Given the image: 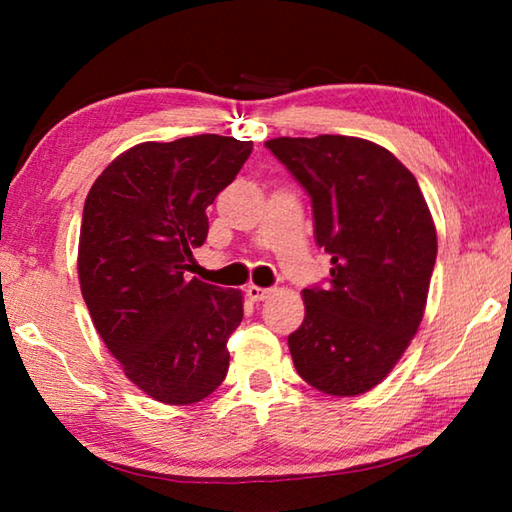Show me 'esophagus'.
<instances>
[{
  "label": "esophagus",
  "mask_w": 512,
  "mask_h": 512,
  "mask_svg": "<svg viewBox=\"0 0 512 512\" xmlns=\"http://www.w3.org/2000/svg\"><path fill=\"white\" fill-rule=\"evenodd\" d=\"M246 293L253 302H262V300H268L273 296V289H264V287H257V284H250Z\"/></svg>",
  "instance_id": "34e87169"
}]
</instances>
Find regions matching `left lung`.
<instances>
[{"label":"left lung","instance_id":"left-lung-1","mask_svg":"<svg viewBox=\"0 0 512 512\" xmlns=\"http://www.w3.org/2000/svg\"><path fill=\"white\" fill-rule=\"evenodd\" d=\"M266 146L307 189L316 244L332 255L329 287L302 291L293 363L320 393H368L422 323L438 253L429 205L413 173L375 142L318 135Z\"/></svg>","mask_w":512,"mask_h":512}]
</instances>
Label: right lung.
Here are the masks:
<instances>
[{
    "mask_svg": "<svg viewBox=\"0 0 512 512\" xmlns=\"http://www.w3.org/2000/svg\"><path fill=\"white\" fill-rule=\"evenodd\" d=\"M253 142L194 135L142 142L94 180L83 207L79 282L90 318L124 375L153 400L185 406L228 375V336L244 293L187 280L207 237V205Z\"/></svg>",
    "mask_w": 512,
    "mask_h": 512,
    "instance_id": "right-lung-1",
    "label": "right lung"
}]
</instances>
